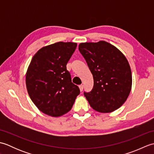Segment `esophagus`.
I'll use <instances>...</instances> for the list:
<instances>
[{"instance_id": "obj_1", "label": "esophagus", "mask_w": 154, "mask_h": 154, "mask_svg": "<svg viewBox=\"0 0 154 154\" xmlns=\"http://www.w3.org/2000/svg\"><path fill=\"white\" fill-rule=\"evenodd\" d=\"M79 89H80L81 91H83V85H80Z\"/></svg>"}]
</instances>
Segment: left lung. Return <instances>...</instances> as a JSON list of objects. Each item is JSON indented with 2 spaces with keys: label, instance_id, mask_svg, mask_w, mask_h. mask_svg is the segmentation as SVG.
<instances>
[{
  "label": "left lung",
  "instance_id": "obj_1",
  "mask_svg": "<svg viewBox=\"0 0 154 154\" xmlns=\"http://www.w3.org/2000/svg\"><path fill=\"white\" fill-rule=\"evenodd\" d=\"M79 50L93 74L94 85L84 92L91 106L99 112L119 109L128 97L132 87V73L123 54L104 41L81 43Z\"/></svg>",
  "mask_w": 154,
  "mask_h": 154
}]
</instances>
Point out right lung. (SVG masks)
Segmentation results:
<instances>
[{
  "label": "right lung",
  "mask_w": 154,
  "mask_h": 154,
  "mask_svg": "<svg viewBox=\"0 0 154 154\" xmlns=\"http://www.w3.org/2000/svg\"><path fill=\"white\" fill-rule=\"evenodd\" d=\"M76 48L73 42L48 45L34 55L29 65L26 76L29 96L48 115L57 117L69 112L80 93L66 67Z\"/></svg>",
  "instance_id": "1"
}]
</instances>
